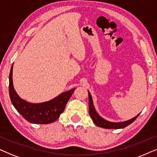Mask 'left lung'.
Instances as JSON below:
<instances>
[{
    "label": "left lung",
    "mask_w": 157,
    "mask_h": 157,
    "mask_svg": "<svg viewBox=\"0 0 157 157\" xmlns=\"http://www.w3.org/2000/svg\"><path fill=\"white\" fill-rule=\"evenodd\" d=\"M88 97H89V113L90 116L92 120L94 122L96 126L100 128H108V129H119V128H124L125 127L128 126V125L134 121L137 118V117L139 116V114H138L136 116L133 117V118L130 119V120L123 121V122H110L108 121L103 118H102L99 114L96 111L95 107L93 105V98H92L91 94L88 91Z\"/></svg>",
    "instance_id": "obj_1"
}]
</instances>
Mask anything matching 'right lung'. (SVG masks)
Wrapping results in <instances>:
<instances>
[{"mask_svg": "<svg viewBox=\"0 0 157 157\" xmlns=\"http://www.w3.org/2000/svg\"><path fill=\"white\" fill-rule=\"evenodd\" d=\"M13 65L9 75V95L14 108L27 121L35 124H47L59 118L65 106L76 88L64 92L49 101L32 103L21 98L13 84Z\"/></svg>", "mask_w": 157, "mask_h": 157, "instance_id": "obj_1", "label": "right lung"}]
</instances>
